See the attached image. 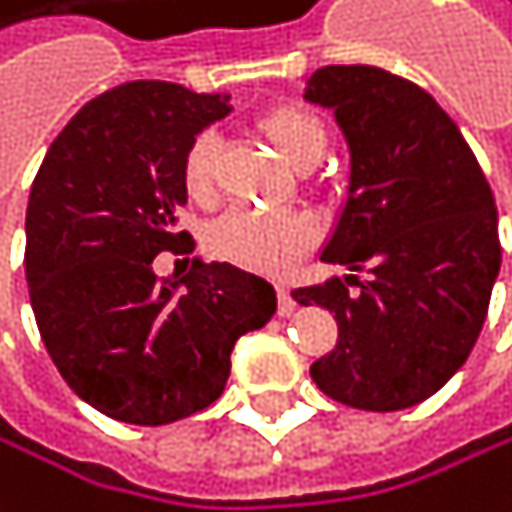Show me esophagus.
<instances>
[{"mask_svg":"<svg viewBox=\"0 0 512 512\" xmlns=\"http://www.w3.org/2000/svg\"><path fill=\"white\" fill-rule=\"evenodd\" d=\"M295 311V299H292V292L286 286H280V314L283 318H289V314Z\"/></svg>","mask_w":512,"mask_h":512,"instance_id":"obj_1","label":"esophagus"}]
</instances>
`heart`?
<instances>
[{"label":"heart","mask_w":512,"mask_h":512,"mask_svg":"<svg viewBox=\"0 0 512 512\" xmlns=\"http://www.w3.org/2000/svg\"><path fill=\"white\" fill-rule=\"evenodd\" d=\"M254 128L280 153V160L299 172L321 163L327 150V128L311 109L299 103H277L264 109ZM182 185L188 198L210 201L217 188V141L198 135L182 157ZM207 245L217 258L245 270L280 273L314 245V226L299 213H258L235 207L207 232Z\"/></svg>","instance_id":"heart-1"}]
</instances>
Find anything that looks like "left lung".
I'll return each instance as SVG.
<instances>
[{
  "instance_id": "1",
  "label": "left lung",
  "mask_w": 512,
  "mask_h": 512,
  "mask_svg": "<svg viewBox=\"0 0 512 512\" xmlns=\"http://www.w3.org/2000/svg\"><path fill=\"white\" fill-rule=\"evenodd\" d=\"M305 100L333 109L349 144L346 204L321 251L349 273L292 292L340 327L311 377L352 409L418 406L463 368L485 324L500 270L491 185L456 122L400 75L327 65ZM355 269L372 280L359 284Z\"/></svg>"
}]
</instances>
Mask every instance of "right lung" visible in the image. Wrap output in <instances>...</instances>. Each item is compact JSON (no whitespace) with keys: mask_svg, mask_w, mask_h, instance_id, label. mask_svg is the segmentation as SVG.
I'll list each match as a JSON object with an SVG mask.
<instances>
[{"mask_svg":"<svg viewBox=\"0 0 512 512\" xmlns=\"http://www.w3.org/2000/svg\"><path fill=\"white\" fill-rule=\"evenodd\" d=\"M226 94L128 81L78 109L46 150L27 201L24 273L49 359L87 406L169 425L220 400L242 333L277 314L264 277L194 258L160 280V251H194L182 157Z\"/></svg>","mask_w":512,"mask_h":512,"instance_id":"1","label":"right lung"}]
</instances>
